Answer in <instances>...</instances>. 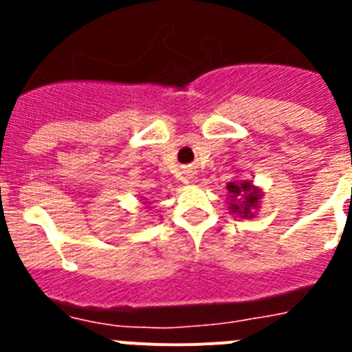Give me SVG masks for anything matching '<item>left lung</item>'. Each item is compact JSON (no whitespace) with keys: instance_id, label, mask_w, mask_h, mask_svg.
<instances>
[{"instance_id":"obj_1","label":"left lung","mask_w":352,"mask_h":352,"mask_svg":"<svg viewBox=\"0 0 352 352\" xmlns=\"http://www.w3.org/2000/svg\"><path fill=\"white\" fill-rule=\"evenodd\" d=\"M229 192V210L236 217L252 219L254 211L257 210L261 199V190L250 182H231L227 183Z\"/></svg>"}]
</instances>
